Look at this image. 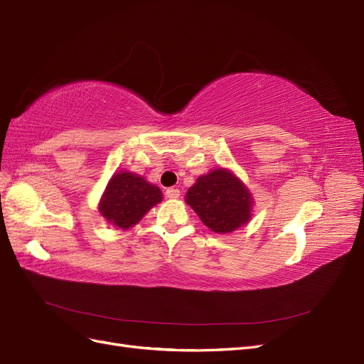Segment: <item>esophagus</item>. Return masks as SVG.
<instances>
[{
  "label": "esophagus",
  "mask_w": 364,
  "mask_h": 364,
  "mask_svg": "<svg viewBox=\"0 0 364 364\" xmlns=\"http://www.w3.org/2000/svg\"><path fill=\"white\" fill-rule=\"evenodd\" d=\"M165 196H167L168 199H178L181 196V191L178 188H167L165 190Z\"/></svg>",
  "instance_id": "obj_1"
}]
</instances>
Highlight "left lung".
<instances>
[{
  "label": "left lung",
  "instance_id": "1",
  "mask_svg": "<svg viewBox=\"0 0 364 364\" xmlns=\"http://www.w3.org/2000/svg\"><path fill=\"white\" fill-rule=\"evenodd\" d=\"M186 203L209 229L228 234L247 223L252 197L234 174L218 168L197 179L186 193Z\"/></svg>",
  "mask_w": 364,
  "mask_h": 364
}]
</instances>
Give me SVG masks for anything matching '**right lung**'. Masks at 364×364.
Wrapping results in <instances>:
<instances>
[{
  "label": "right lung",
  "mask_w": 364,
  "mask_h": 364,
  "mask_svg": "<svg viewBox=\"0 0 364 364\" xmlns=\"http://www.w3.org/2000/svg\"><path fill=\"white\" fill-rule=\"evenodd\" d=\"M162 200L158 186L138 174L118 173L109 182L100 202L102 215L112 225L127 229L136 225L151 206Z\"/></svg>",
  "instance_id": "obj_1"
}]
</instances>
